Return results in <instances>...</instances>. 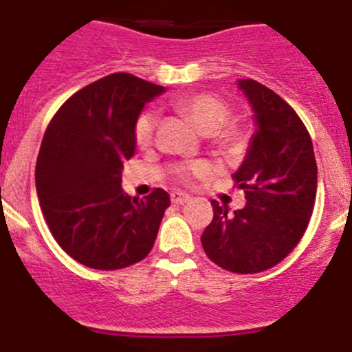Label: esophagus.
<instances>
[{"label": "esophagus", "mask_w": 352, "mask_h": 352, "mask_svg": "<svg viewBox=\"0 0 352 352\" xmlns=\"http://www.w3.org/2000/svg\"><path fill=\"white\" fill-rule=\"evenodd\" d=\"M170 198H172V203H175V205H184V203H187L191 199V196L182 191H173L172 195H170Z\"/></svg>", "instance_id": "34e87169"}]
</instances>
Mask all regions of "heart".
I'll list each match as a JSON object with an SVG mask.
<instances>
[{
	"label": "heart",
	"mask_w": 352,
	"mask_h": 352,
	"mask_svg": "<svg viewBox=\"0 0 352 352\" xmlns=\"http://www.w3.org/2000/svg\"><path fill=\"white\" fill-rule=\"evenodd\" d=\"M172 107L180 116L191 121L201 135H208L219 153L226 154V156H236V154L243 153L246 144L245 135L234 124H229V126L226 124L231 116V109L222 98L212 94H191L175 98L172 102ZM154 126H156V120H154L153 114L146 113L137 120V146L147 149L153 144ZM208 172V163L199 161V163H192L191 166H187L184 170V177L203 175V173Z\"/></svg>",
	"instance_id": "1"
}]
</instances>
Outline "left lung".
I'll return each instance as SVG.
<instances>
[{"label": "left lung", "mask_w": 352, "mask_h": 352, "mask_svg": "<svg viewBox=\"0 0 352 352\" xmlns=\"http://www.w3.org/2000/svg\"><path fill=\"white\" fill-rule=\"evenodd\" d=\"M255 131L239 168L245 208L229 215L213 199V221L203 231L205 254L238 274L262 272L283 261L304 236L314 208L318 166L311 137L287 102L255 80H238Z\"/></svg>", "instance_id": "8db88e82"}]
</instances>
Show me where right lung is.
Listing matches in <instances>:
<instances>
[{
    "mask_svg": "<svg viewBox=\"0 0 352 352\" xmlns=\"http://www.w3.org/2000/svg\"><path fill=\"white\" fill-rule=\"evenodd\" d=\"M161 94L165 87L109 74L65 100L45 131L36 161L39 205L55 241L87 267H128L153 248L168 192L131 198L121 172L135 154L144 106Z\"/></svg>",
    "mask_w": 352,
    "mask_h": 352,
    "instance_id": "obj_1",
    "label": "right lung"
}]
</instances>
